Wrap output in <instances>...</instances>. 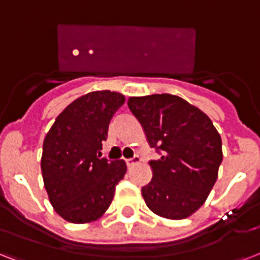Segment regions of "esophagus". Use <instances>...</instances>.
Wrapping results in <instances>:
<instances>
[{
	"instance_id": "1",
	"label": "esophagus",
	"mask_w": 260,
	"mask_h": 260,
	"mask_svg": "<svg viewBox=\"0 0 260 260\" xmlns=\"http://www.w3.org/2000/svg\"><path fill=\"white\" fill-rule=\"evenodd\" d=\"M140 161H141L140 156H134V157L132 158H127V160H126V164H127L128 168H132L133 166H136V164H138Z\"/></svg>"
}]
</instances>
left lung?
I'll use <instances>...</instances> for the list:
<instances>
[{
	"instance_id": "1",
	"label": "left lung",
	"mask_w": 260,
	"mask_h": 260,
	"mask_svg": "<svg viewBox=\"0 0 260 260\" xmlns=\"http://www.w3.org/2000/svg\"><path fill=\"white\" fill-rule=\"evenodd\" d=\"M127 106L161 157L149 162L146 206L168 220L194 214L207 199L222 161V142L210 118L184 99L161 93L128 98Z\"/></svg>"
}]
</instances>
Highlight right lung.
Instances as JSON below:
<instances>
[{
	"instance_id": "right-lung-1",
	"label": "right lung",
	"mask_w": 260,
	"mask_h": 260,
	"mask_svg": "<svg viewBox=\"0 0 260 260\" xmlns=\"http://www.w3.org/2000/svg\"><path fill=\"white\" fill-rule=\"evenodd\" d=\"M124 96L94 90L72 102L43 141L40 168L50 203L63 220L88 224L107 212L126 174L123 160L100 158L112 116Z\"/></svg>"
}]
</instances>
